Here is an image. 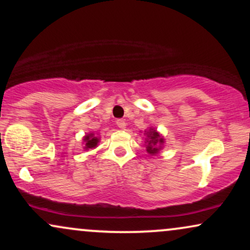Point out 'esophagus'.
<instances>
[{
    "mask_svg": "<svg viewBox=\"0 0 250 250\" xmlns=\"http://www.w3.org/2000/svg\"><path fill=\"white\" fill-rule=\"evenodd\" d=\"M116 125H118V127L120 128V129H125V120H118V121H116Z\"/></svg>",
    "mask_w": 250,
    "mask_h": 250,
    "instance_id": "34e87169",
    "label": "esophagus"
}]
</instances>
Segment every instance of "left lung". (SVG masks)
<instances>
[{
    "mask_svg": "<svg viewBox=\"0 0 250 250\" xmlns=\"http://www.w3.org/2000/svg\"><path fill=\"white\" fill-rule=\"evenodd\" d=\"M145 141L144 145L146 147V152L151 156H156L160 152V150L164 147L165 144V138L160 134L159 131H157L156 128L148 127V129L144 130Z\"/></svg>",
    "mask_w": 250,
    "mask_h": 250,
    "instance_id": "1",
    "label": "left lung"
}]
</instances>
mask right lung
<instances>
[{
    "mask_svg": "<svg viewBox=\"0 0 250 250\" xmlns=\"http://www.w3.org/2000/svg\"><path fill=\"white\" fill-rule=\"evenodd\" d=\"M100 142L99 135L93 134V132H87L83 137V145L84 150H88V148H96Z\"/></svg>",
    "mask_w": 250,
    "mask_h": 250,
    "instance_id": "obj_1",
    "label": "right lung"
}]
</instances>
